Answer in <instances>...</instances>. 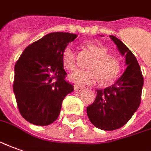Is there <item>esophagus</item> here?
Instances as JSON below:
<instances>
[{
    "instance_id": "obj_1",
    "label": "esophagus",
    "mask_w": 151,
    "mask_h": 151,
    "mask_svg": "<svg viewBox=\"0 0 151 151\" xmlns=\"http://www.w3.org/2000/svg\"><path fill=\"white\" fill-rule=\"evenodd\" d=\"M74 89L77 91H82L83 90V87L82 86H80L78 84H74Z\"/></svg>"
}]
</instances>
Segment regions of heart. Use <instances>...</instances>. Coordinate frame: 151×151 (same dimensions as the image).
Returning a JSON list of instances; mask_svg holds the SVG:
<instances>
[{"label": "heart", "mask_w": 151, "mask_h": 151, "mask_svg": "<svg viewBox=\"0 0 151 151\" xmlns=\"http://www.w3.org/2000/svg\"><path fill=\"white\" fill-rule=\"evenodd\" d=\"M85 46L95 55L89 70H78L70 75V79L81 85H91L101 80L108 83L119 75L121 69L119 58L115 55L109 54L108 47L101 43L90 41L85 43ZM63 65L68 70L76 68L75 51L71 45L64 48L61 54Z\"/></svg>", "instance_id": "obj_1"}]
</instances>
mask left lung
<instances>
[{"instance_id": "1", "label": "left lung", "mask_w": 151, "mask_h": 151, "mask_svg": "<svg viewBox=\"0 0 151 151\" xmlns=\"http://www.w3.org/2000/svg\"><path fill=\"white\" fill-rule=\"evenodd\" d=\"M109 37L120 53L126 56L127 67L114 84L104 90L96 89L95 101L86 107L91 123L105 131L119 129L129 121L140 105L144 83L140 65L133 53L116 37Z\"/></svg>"}]
</instances>
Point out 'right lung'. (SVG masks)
<instances>
[{"mask_svg":"<svg viewBox=\"0 0 151 151\" xmlns=\"http://www.w3.org/2000/svg\"><path fill=\"white\" fill-rule=\"evenodd\" d=\"M77 37L69 32H51L27 46L14 65L13 90L17 106L28 122L46 126L60 113L65 97L73 91L67 82L61 54Z\"/></svg>","mask_w":151,"mask_h":151,"instance_id":"obj_1","label":"right lung"}]
</instances>
